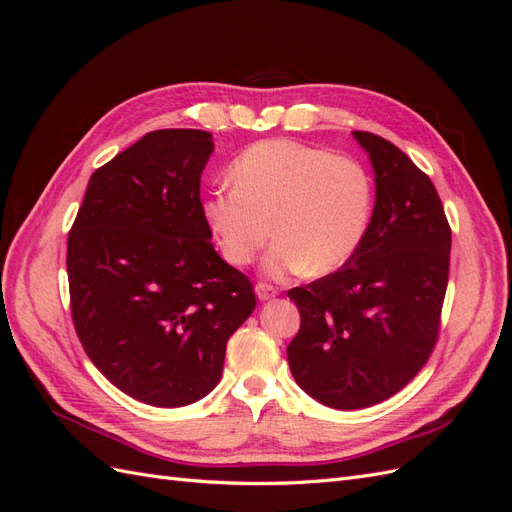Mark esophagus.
<instances>
[{
    "label": "esophagus",
    "mask_w": 512,
    "mask_h": 512,
    "mask_svg": "<svg viewBox=\"0 0 512 512\" xmlns=\"http://www.w3.org/2000/svg\"><path fill=\"white\" fill-rule=\"evenodd\" d=\"M256 294H258L260 301H269L277 294V288L271 286V284H265V282H258L256 284Z\"/></svg>",
    "instance_id": "esophagus-1"
}]
</instances>
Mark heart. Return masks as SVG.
Returning a JSON list of instances; mask_svg holds the SVG:
<instances>
[{
  "label": "heart",
  "instance_id": "1",
  "mask_svg": "<svg viewBox=\"0 0 512 512\" xmlns=\"http://www.w3.org/2000/svg\"><path fill=\"white\" fill-rule=\"evenodd\" d=\"M235 185L203 198V215L230 265L245 267L275 241L265 273L286 277L309 267L329 273L359 250L371 218V179L350 156L288 138L260 141L230 166Z\"/></svg>",
  "mask_w": 512,
  "mask_h": 512
}]
</instances>
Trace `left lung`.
I'll list each match as a JSON object with an SVG mask.
<instances>
[{"mask_svg": "<svg viewBox=\"0 0 512 512\" xmlns=\"http://www.w3.org/2000/svg\"><path fill=\"white\" fill-rule=\"evenodd\" d=\"M376 173V207L342 269L288 290L301 327L286 348L294 380L320 404L359 410L393 397L436 348L451 265L436 185L404 151L354 132Z\"/></svg>", "mask_w": 512, "mask_h": 512, "instance_id": "left-lung-1", "label": "left lung"}]
</instances>
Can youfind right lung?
<instances>
[{
    "label": "right lung",
    "mask_w": 512,
    "mask_h": 512,
    "mask_svg": "<svg viewBox=\"0 0 512 512\" xmlns=\"http://www.w3.org/2000/svg\"><path fill=\"white\" fill-rule=\"evenodd\" d=\"M203 130H156L100 166L68 232L76 335L119 391L188 406L222 378L226 342L256 307L250 277L211 243Z\"/></svg>",
    "instance_id": "obj_1"
}]
</instances>
